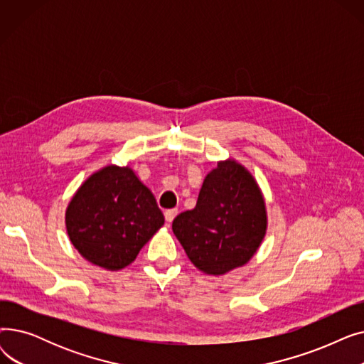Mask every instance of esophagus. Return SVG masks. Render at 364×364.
Masks as SVG:
<instances>
[{"label": "esophagus", "instance_id": "obj_1", "mask_svg": "<svg viewBox=\"0 0 364 364\" xmlns=\"http://www.w3.org/2000/svg\"><path fill=\"white\" fill-rule=\"evenodd\" d=\"M177 214H178V209H177V208L166 209V211H165V220H166L168 223H172V220H174V218L177 217Z\"/></svg>", "mask_w": 364, "mask_h": 364}]
</instances>
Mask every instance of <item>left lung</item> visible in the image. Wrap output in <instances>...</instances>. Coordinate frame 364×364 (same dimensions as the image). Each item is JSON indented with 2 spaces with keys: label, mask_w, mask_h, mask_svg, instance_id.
Returning <instances> with one entry per match:
<instances>
[{
  "label": "left lung",
  "mask_w": 364,
  "mask_h": 364,
  "mask_svg": "<svg viewBox=\"0 0 364 364\" xmlns=\"http://www.w3.org/2000/svg\"><path fill=\"white\" fill-rule=\"evenodd\" d=\"M267 209L254 176L235 159L205 177L196 206L172 221L188 259L205 274L223 276L250 261L265 236Z\"/></svg>",
  "instance_id": "left-lung-1"
}]
</instances>
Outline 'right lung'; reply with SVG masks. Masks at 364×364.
Segmentation results:
<instances>
[{
    "label": "right lung",
    "mask_w": 364,
    "mask_h": 364,
    "mask_svg": "<svg viewBox=\"0 0 364 364\" xmlns=\"http://www.w3.org/2000/svg\"><path fill=\"white\" fill-rule=\"evenodd\" d=\"M68 236L87 261L117 272L164 225L155 196L128 165L91 174L66 208Z\"/></svg>",
    "instance_id": "1"
}]
</instances>
